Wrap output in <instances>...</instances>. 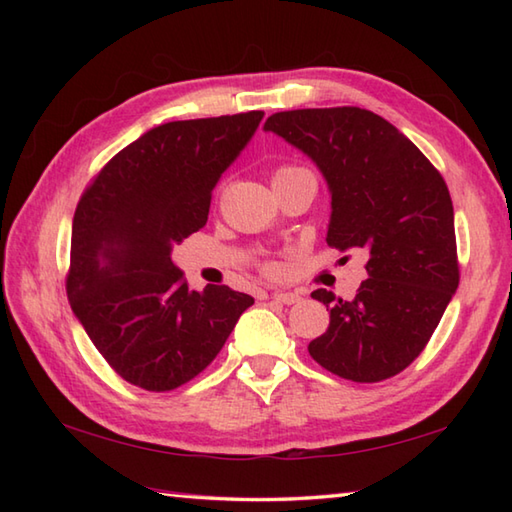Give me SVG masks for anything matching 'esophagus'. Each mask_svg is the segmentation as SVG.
I'll return each mask as SVG.
<instances>
[{
  "label": "esophagus",
  "instance_id": "obj_1",
  "mask_svg": "<svg viewBox=\"0 0 512 512\" xmlns=\"http://www.w3.org/2000/svg\"><path fill=\"white\" fill-rule=\"evenodd\" d=\"M270 299H275L279 303H286V306H292V303H299L301 297L297 295V292H273L270 295Z\"/></svg>",
  "mask_w": 512,
  "mask_h": 512
}]
</instances>
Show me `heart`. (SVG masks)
<instances>
[{"label": "heart", "mask_w": 512, "mask_h": 512, "mask_svg": "<svg viewBox=\"0 0 512 512\" xmlns=\"http://www.w3.org/2000/svg\"><path fill=\"white\" fill-rule=\"evenodd\" d=\"M288 169H295V167H281V169H277V173H281V171H288ZM277 173H275V176H277ZM266 273H268V275H277V273H279V266H275V264H268V266H266Z\"/></svg>", "instance_id": "heart-1"}]
</instances>
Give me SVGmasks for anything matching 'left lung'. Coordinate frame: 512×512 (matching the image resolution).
<instances>
[{
    "instance_id": "8db88e82",
    "label": "left lung",
    "mask_w": 512,
    "mask_h": 512,
    "mask_svg": "<svg viewBox=\"0 0 512 512\" xmlns=\"http://www.w3.org/2000/svg\"><path fill=\"white\" fill-rule=\"evenodd\" d=\"M264 129L310 156L328 180V246L369 255L354 299L312 292L330 308V325L308 345L310 356L354 383L400 374L460 284L447 182L405 134L361 107L277 112Z\"/></svg>"
}]
</instances>
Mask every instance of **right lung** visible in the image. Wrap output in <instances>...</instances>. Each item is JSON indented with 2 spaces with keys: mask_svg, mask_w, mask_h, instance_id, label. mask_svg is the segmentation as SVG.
Wrapping results in <instances>:
<instances>
[{
  "mask_svg": "<svg viewBox=\"0 0 512 512\" xmlns=\"http://www.w3.org/2000/svg\"><path fill=\"white\" fill-rule=\"evenodd\" d=\"M264 112L149 129L96 173L74 211L65 290L114 372L171 391L204 372L255 303L228 286L189 290L171 250L200 231L222 173Z\"/></svg>",
  "mask_w": 512,
  "mask_h": 512,
  "instance_id": "add662e5",
  "label": "right lung"
}]
</instances>
